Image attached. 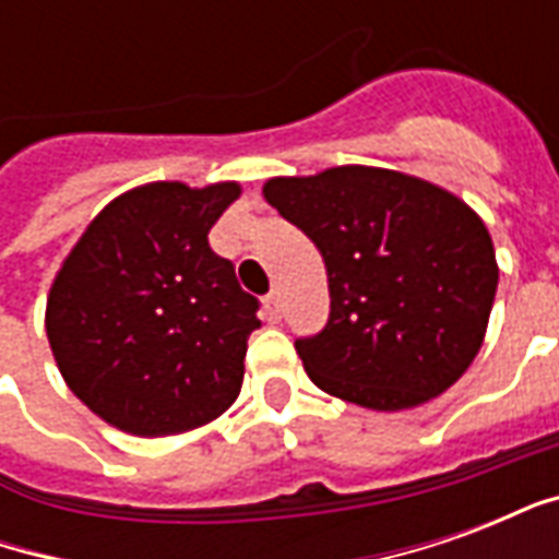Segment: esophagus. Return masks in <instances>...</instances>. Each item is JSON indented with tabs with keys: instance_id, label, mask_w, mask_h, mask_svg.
<instances>
[{
	"instance_id": "obj_1",
	"label": "esophagus",
	"mask_w": 559,
	"mask_h": 559,
	"mask_svg": "<svg viewBox=\"0 0 559 559\" xmlns=\"http://www.w3.org/2000/svg\"><path fill=\"white\" fill-rule=\"evenodd\" d=\"M263 308H266L269 320H281V296L278 293H269L263 299Z\"/></svg>"
}]
</instances>
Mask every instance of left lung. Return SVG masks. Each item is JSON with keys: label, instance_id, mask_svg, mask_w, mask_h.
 Segmentation results:
<instances>
[{"label": "left lung", "instance_id": "1", "mask_svg": "<svg viewBox=\"0 0 559 559\" xmlns=\"http://www.w3.org/2000/svg\"><path fill=\"white\" fill-rule=\"evenodd\" d=\"M263 197L326 263L329 323L296 341L314 386L392 413L443 395L467 371L500 269L491 233L461 197L362 164L275 176Z\"/></svg>", "mask_w": 559, "mask_h": 559}]
</instances>
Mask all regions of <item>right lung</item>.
<instances>
[{
  "label": "right lung",
  "instance_id": "add662e5",
  "mask_svg": "<svg viewBox=\"0 0 559 559\" xmlns=\"http://www.w3.org/2000/svg\"><path fill=\"white\" fill-rule=\"evenodd\" d=\"M242 188L148 182L92 218L47 296V341L68 389L107 425L167 437L239 399L257 299L209 230Z\"/></svg>",
  "mask_w": 559,
  "mask_h": 559
}]
</instances>
